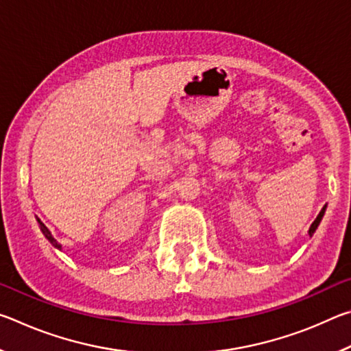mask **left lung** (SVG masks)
Returning <instances> with one entry per match:
<instances>
[{"mask_svg": "<svg viewBox=\"0 0 351 351\" xmlns=\"http://www.w3.org/2000/svg\"><path fill=\"white\" fill-rule=\"evenodd\" d=\"M325 209H326V206H324L322 207V210L319 212V215H317V218L314 219L313 221V224H311V228H310V230H308V234H310V237H313V234L316 232V229H317V226H319V223L322 221V217H324V213H325Z\"/></svg>", "mask_w": 351, "mask_h": 351, "instance_id": "left-lung-1", "label": "left lung"}]
</instances>
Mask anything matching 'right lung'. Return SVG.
Instances as JSON below:
<instances>
[{
    "mask_svg": "<svg viewBox=\"0 0 351 351\" xmlns=\"http://www.w3.org/2000/svg\"><path fill=\"white\" fill-rule=\"evenodd\" d=\"M37 221H38V224H40V229H41V232H43V234H45V237H46V239H47V240H49V241L52 243V246H54V247H57V249H62V245H58V243H57V240L54 239V237H52V235H51V232H49V229H47V228H46V226H45L43 223H41L38 218H37Z\"/></svg>",
    "mask_w": 351,
    "mask_h": 351,
    "instance_id": "right-lung-1",
    "label": "right lung"
}]
</instances>
